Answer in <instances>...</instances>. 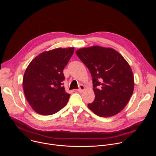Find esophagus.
Returning <instances> with one entry per match:
<instances>
[{
  "mask_svg": "<svg viewBox=\"0 0 156 156\" xmlns=\"http://www.w3.org/2000/svg\"><path fill=\"white\" fill-rule=\"evenodd\" d=\"M84 89H85V87H84V86L83 84H80L79 85V88L77 90L79 92H83L84 90Z\"/></svg>",
  "mask_w": 156,
  "mask_h": 156,
  "instance_id": "esophagus-1",
  "label": "esophagus"
}]
</instances>
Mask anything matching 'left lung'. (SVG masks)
I'll list each match as a JSON object with an SVG mask.
<instances>
[{"label":"left lung","instance_id":"left-lung-1","mask_svg":"<svg viewBox=\"0 0 156 156\" xmlns=\"http://www.w3.org/2000/svg\"><path fill=\"white\" fill-rule=\"evenodd\" d=\"M93 78L94 101L88 104L99 117L119 113L128 104L134 90V77L128 62L111 48L93 46L76 51Z\"/></svg>","mask_w":156,"mask_h":156}]
</instances>
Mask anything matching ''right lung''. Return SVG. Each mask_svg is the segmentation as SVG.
<instances>
[{"instance_id": "obj_1", "label": "right lung", "mask_w": 156, "mask_h": 156, "mask_svg": "<svg viewBox=\"0 0 156 156\" xmlns=\"http://www.w3.org/2000/svg\"><path fill=\"white\" fill-rule=\"evenodd\" d=\"M74 52V48H58L44 52L29 64L23 79L27 100L36 112L52 115L65 106L70 94L63 86V70Z\"/></svg>"}]
</instances>
